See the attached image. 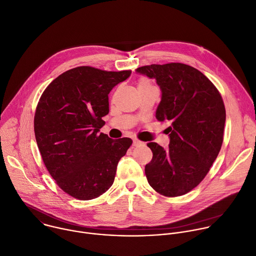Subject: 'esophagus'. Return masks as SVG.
I'll return each instance as SVG.
<instances>
[{
    "mask_svg": "<svg viewBox=\"0 0 256 256\" xmlns=\"http://www.w3.org/2000/svg\"><path fill=\"white\" fill-rule=\"evenodd\" d=\"M144 145V142L138 140V139H134L133 140V146L135 147H140V146H143Z\"/></svg>",
    "mask_w": 256,
    "mask_h": 256,
    "instance_id": "1",
    "label": "esophagus"
}]
</instances>
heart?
<instances>
[{
  "instance_id": "b5f03b06",
  "label": "heart",
  "mask_w": 256,
  "mask_h": 256,
  "mask_svg": "<svg viewBox=\"0 0 256 256\" xmlns=\"http://www.w3.org/2000/svg\"><path fill=\"white\" fill-rule=\"evenodd\" d=\"M153 86L151 84V82L147 79V78H141L139 79L138 81V90H141V89H145V88H149Z\"/></svg>"
}]
</instances>
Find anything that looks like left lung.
Segmentation results:
<instances>
[{
	"label": "left lung",
	"instance_id": "obj_1",
	"mask_svg": "<svg viewBox=\"0 0 256 256\" xmlns=\"http://www.w3.org/2000/svg\"><path fill=\"white\" fill-rule=\"evenodd\" d=\"M136 72L156 80L162 91L156 118L171 123L167 150L155 142L147 144L153 153L145 166L148 183L167 197L186 194L204 179L221 149L226 118L222 97L189 65L152 64Z\"/></svg>",
	"mask_w": 256,
	"mask_h": 256
}]
</instances>
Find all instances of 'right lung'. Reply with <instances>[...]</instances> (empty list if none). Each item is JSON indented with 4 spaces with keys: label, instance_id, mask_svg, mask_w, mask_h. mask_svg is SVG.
Returning a JSON list of instances; mask_svg holds the SVG:
<instances>
[{
    "label": "right lung",
    "instance_id": "add662e5",
    "mask_svg": "<svg viewBox=\"0 0 256 256\" xmlns=\"http://www.w3.org/2000/svg\"><path fill=\"white\" fill-rule=\"evenodd\" d=\"M131 75L81 66L53 80L35 113L34 130L43 162L58 186L80 200H91L113 184L117 164L132 145L99 133L109 113L110 91Z\"/></svg>",
    "mask_w": 256,
    "mask_h": 256
}]
</instances>
